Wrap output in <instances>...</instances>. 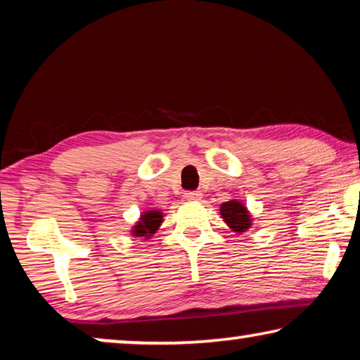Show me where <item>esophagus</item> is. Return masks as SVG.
I'll return each mask as SVG.
<instances>
[{
	"label": "esophagus",
	"instance_id": "1",
	"mask_svg": "<svg viewBox=\"0 0 360 360\" xmlns=\"http://www.w3.org/2000/svg\"><path fill=\"white\" fill-rule=\"evenodd\" d=\"M184 196L188 201H196V200H201V191H186Z\"/></svg>",
	"mask_w": 360,
	"mask_h": 360
}]
</instances>
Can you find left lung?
Returning <instances> with one entry per match:
<instances>
[{"instance_id":"obj_1","label":"left lung","mask_w":360,"mask_h":360,"mask_svg":"<svg viewBox=\"0 0 360 360\" xmlns=\"http://www.w3.org/2000/svg\"><path fill=\"white\" fill-rule=\"evenodd\" d=\"M221 218L236 234H243L252 226V216H250L248 206L240 203L239 200L224 201L219 208Z\"/></svg>"}]
</instances>
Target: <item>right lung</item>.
<instances>
[{"mask_svg": "<svg viewBox=\"0 0 360 360\" xmlns=\"http://www.w3.org/2000/svg\"><path fill=\"white\" fill-rule=\"evenodd\" d=\"M162 221H164V214L159 210H149L144 211L141 214V218L137 223L132 226L131 234L134 238H146L149 239L152 238V234H155L159 231Z\"/></svg>", "mask_w": 360, "mask_h": 360, "instance_id": "right-lung-1", "label": "right lung"}]
</instances>
